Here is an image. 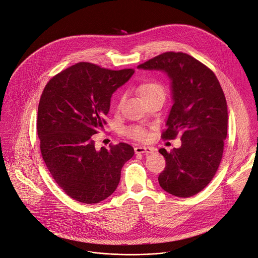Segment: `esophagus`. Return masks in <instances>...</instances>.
<instances>
[{
    "label": "esophagus",
    "instance_id": "esophagus-1",
    "mask_svg": "<svg viewBox=\"0 0 258 258\" xmlns=\"http://www.w3.org/2000/svg\"><path fill=\"white\" fill-rule=\"evenodd\" d=\"M135 152H136V154H146V155H149V154L155 153V149L150 148V147L139 146V147L135 148Z\"/></svg>",
    "mask_w": 258,
    "mask_h": 258
}]
</instances>
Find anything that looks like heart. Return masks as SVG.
I'll use <instances>...</instances> for the list:
<instances>
[{"label": "heart", "instance_id": "obj_1", "mask_svg": "<svg viewBox=\"0 0 258 258\" xmlns=\"http://www.w3.org/2000/svg\"><path fill=\"white\" fill-rule=\"evenodd\" d=\"M138 93L140 95V97L142 98V100L144 102H148L150 100H153L155 98H162L165 99V89L163 88V86L156 82V81H146L144 83H142L141 85H139L138 87ZM123 98L120 97L118 99L117 102V106H119L122 103ZM124 134L126 136H128L130 138L134 139V140H138V141H145L148 138V133L147 131L140 126V125H133V126H128L124 130Z\"/></svg>", "mask_w": 258, "mask_h": 258}]
</instances>
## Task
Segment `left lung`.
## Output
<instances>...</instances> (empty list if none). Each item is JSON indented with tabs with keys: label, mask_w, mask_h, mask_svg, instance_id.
Masks as SVG:
<instances>
[{
	"label": "left lung",
	"mask_w": 258,
	"mask_h": 258,
	"mask_svg": "<svg viewBox=\"0 0 258 258\" xmlns=\"http://www.w3.org/2000/svg\"><path fill=\"white\" fill-rule=\"evenodd\" d=\"M138 68L162 71L170 79L173 104L161 137H181L180 148L158 151L166 161L159 185L174 197H192L211 181L222 158L227 135L223 91L210 69L184 52H163Z\"/></svg>",
	"instance_id": "obj_1"
}]
</instances>
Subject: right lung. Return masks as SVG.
Segmentation results:
<instances>
[{
    "label": "right lung",
    "mask_w": 258,
    "mask_h": 258,
    "mask_svg": "<svg viewBox=\"0 0 258 258\" xmlns=\"http://www.w3.org/2000/svg\"><path fill=\"white\" fill-rule=\"evenodd\" d=\"M78 62L46 85L37 130L43 159L58 186L83 204H99L116 189L134 148L119 143L97 150L93 136L106 123L112 94L134 75Z\"/></svg>",
    "instance_id": "obj_1"
}]
</instances>
